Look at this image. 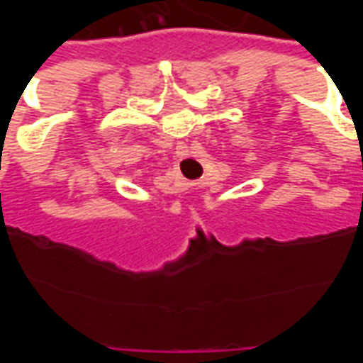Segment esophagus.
I'll use <instances>...</instances> for the list:
<instances>
[{
  "mask_svg": "<svg viewBox=\"0 0 363 363\" xmlns=\"http://www.w3.org/2000/svg\"><path fill=\"white\" fill-rule=\"evenodd\" d=\"M174 155H177V157H179V159L189 157V155H190L189 143H186V142H179V143H177V151H174Z\"/></svg>",
  "mask_w": 363,
  "mask_h": 363,
  "instance_id": "obj_1",
  "label": "esophagus"
}]
</instances>
